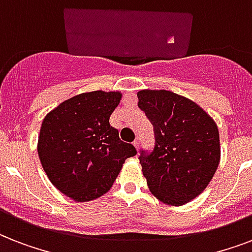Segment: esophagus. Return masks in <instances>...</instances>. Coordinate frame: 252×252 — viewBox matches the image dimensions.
Instances as JSON below:
<instances>
[{"mask_svg": "<svg viewBox=\"0 0 252 252\" xmlns=\"http://www.w3.org/2000/svg\"><path fill=\"white\" fill-rule=\"evenodd\" d=\"M133 145H134V148H136V149H140V138H136V140H134L133 141Z\"/></svg>", "mask_w": 252, "mask_h": 252, "instance_id": "34e87169", "label": "esophagus"}]
</instances>
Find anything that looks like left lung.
Masks as SVG:
<instances>
[{
	"label": "left lung",
	"instance_id": "1",
	"mask_svg": "<svg viewBox=\"0 0 252 252\" xmlns=\"http://www.w3.org/2000/svg\"><path fill=\"white\" fill-rule=\"evenodd\" d=\"M138 107L154 126L156 146L138 157L150 192L179 207L207 188L219 167V128L191 99L167 90H140Z\"/></svg>",
	"mask_w": 252,
	"mask_h": 252
}]
</instances>
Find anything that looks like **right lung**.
<instances>
[{
  "instance_id": "add662e5",
  "label": "right lung",
  "mask_w": 252,
  "mask_h": 252,
  "mask_svg": "<svg viewBox=\"0 0 252 252\" xmlns=\"http://www.w3.org/2000/svg\"><path fill=\"white\" fill-rule=\"evenodd\" d=\"M120 99V91L82 93L55 107L41 123V166L51 183L74 201H90L110 191L126 158L137 154L110 124Z\"/></svg>"
}]
</instances>
